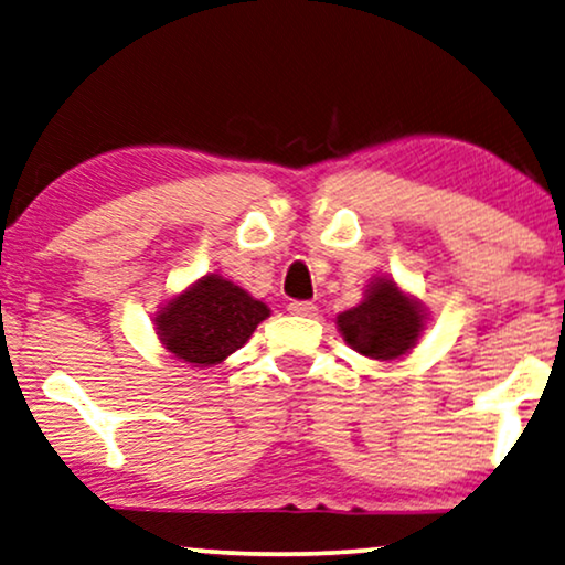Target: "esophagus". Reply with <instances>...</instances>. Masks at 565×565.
<instances>
[{
	"label": "esophagus",
	"instance_id": "obj_1",
	"mask_svg": "<svg viewBox=\"0 0 565 565\" xmlns=\"http://www.w3.org/2000/svg\"><path fill=\"white\" fill-rule=\"evenodd\" d=\"M288 311L296 313V317H317V306L311 300H292V303H288Z\"/></svg>",
	"mask_w": 565,
	"mask_h": 565
}]
</instances>
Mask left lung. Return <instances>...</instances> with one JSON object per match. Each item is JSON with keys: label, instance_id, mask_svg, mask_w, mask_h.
<instances>
[{"label": "left lung", "instance_id": "1", "mask_svg": "<svg viewBox=\"0 0 565 565\" xmlns=\"http://www.w3.org/2000/svg\"><path fill=\"white\" fill-rule=\"evenodd\" d=\"M426 311L390 277H376L355 309L337 317L342 340L373 361H394L415 348Z\"/></svg>", "mask_w": 565, "mask_h": 565}]
</instances>
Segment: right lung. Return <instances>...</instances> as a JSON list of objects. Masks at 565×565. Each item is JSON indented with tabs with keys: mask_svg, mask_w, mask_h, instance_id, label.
Listing matches in <instances>:
<instances>
[{
	"mask_svg": "<svg viewBox=\"0 0 565 565\" xmlns=\"http://www.w3.org/2000/svg\"><path fill=\"white\" fill-rule=\"evenodd\" d=\"M267 317V303L225 277L204 275L158 311L156 329L168 353L207 369L244 348Z\"/></svg>",
	"mask_w": 565,
	"mask_h": 565,
	"instance_id": "add662e5",
	"label": "right lung"
}]
</instances>
